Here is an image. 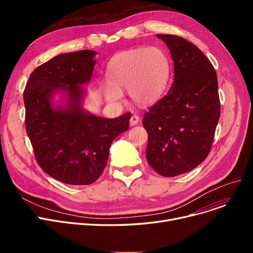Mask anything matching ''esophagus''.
<instances>
[{"label":"esophagus","instance_id":"esophagus-1","mask_svg":"<svg viewBox=\"0 0 253 253\" xmlns=\"http://www.w3.org/2000/svg\"><path fill=\"white\" fill-rule=\"evenodd\" d=\"M139 123V117L137 115H133L130 118V126H135Z\"/></svg>","mask_w":253,"mask_h":253}]
</instances>
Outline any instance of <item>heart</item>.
Masks as SVG:
<instances>
[{"instance_id":"b5f03b06","label":"heart","mask_w":253,"mask_h":253,"mask_svg":"<svg viewBox=\"0 0 253 253\" xmlns=\"http://www.w3.org/2000/svg\"><path fill=\"white\" fill-rule=\"evenodd\" d=\"M169 75L170 59L162 48L152 46L125 51L109 63L103 95L108 101H121L122 89L127 88L131 99L137 104H152L162 95Z\"/></svg>"}]
</instances>
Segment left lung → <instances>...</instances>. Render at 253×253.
I'll list each match as a JSON object with an SVG mask.
<instances>
[{
  "mask_svg": "<svg viewBox=\"0 0 253 253\" xmlns=\"http://www.w3.org/2000/svg\"><path fill=\"white\" fill-rule=\"evenodd\" d=\"M174 62V81L167 94L143 116L149 135L147 160L159 174L176 176L200 165L211 150L220 116L213 65L187 40L158 34Z\"/></svg>",
  "mask_w": 253,
  "mask_h": 253,
  "instance_id": "8db88e82",
  "label": "left lung"
}]
</instances>
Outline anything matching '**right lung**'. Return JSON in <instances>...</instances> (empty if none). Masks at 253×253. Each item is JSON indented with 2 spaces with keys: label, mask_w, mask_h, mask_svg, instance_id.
<instances>
[{
  "label": "right lung",
  "mask_w": 253,
  "mask_h": 253,
  "mask_svg": "<svg viewBox=\"0 0 253 253\" xmlns=\"http://www.w3.org/2000/svg\"><path fill=\"white\" fill-rule=\"evenodd\" d=\"M97 53H63L40 65L26 83L25 128L36 160L48 175L61 182L91 184L101 175L113 140L129 128L131 113L116 119L93 115L83 108ZM64 94L55 107L52 97Z\"/></svg>",
  "instance_id": "1"
}]
</instances>
